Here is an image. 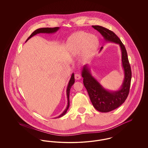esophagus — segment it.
<instances>
[{
	"label": "esophagus",
	"mask_w": 148,
	"mask_h": 148,
	"mask_svg": "<svg viewBox=\"0 0 148 148\" xmlns=\"http://www.w3.org/2000/svg\"><path fill=\"white\" fill-rule=\"evenodd\" d=\"M75 79L76 80H79V79H81V75H80V74H79V73H76V74H75Z\"/></svg>",
	"instance_id": "esophagus-1"
}]
</instances>
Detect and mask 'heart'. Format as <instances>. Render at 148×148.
<instances>
[{
	"label": "heart",
	"mask_w": 148,
	"mask_h": 148,
	"mask_svg": "<svg viewBox=\"0 0 148 148\" xmlns=\"http://www.w3.org/2000/svg\"><path fill=\"white\" fill-rule=\"evenodd\" d=\"M98 43L95 35L80 32L71 36L68 41V46L72 54L77 55L83 52V57L88 59L95 51Z\"/></svg>",
	"instance_id": "1"
}]
</instances>
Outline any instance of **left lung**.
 <instances>
[{
	"label": "left lung",
	"mask_w": 148,
	"mask_h": 148,
	"mask_svg": "<svg viewBox=\"0 0 148 148\" xmlns=\"http://www.w3.org/2000/svg\"><path fill=\"white\" fill-rule=\"evenodd\" d=\"M92 27L103 36L106 42H114L119 45L121 51V64L124 77L120 88L117 90H110L104 88L90 73L89 65L82 69L83 83L87 90L92 104L100 112L107 113L116 109L124 103L129 94L132 79V71L125 46L118 36L112 31L99 25ZM102 47L99 52L101 51Z\"/></svg>",
	"instance_id": "8db88e82"
}]
</instances>
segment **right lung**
I'll return each mask as SVG.
<instances>
[{
    "instance_id": "right-lung-1",
    "label": "right lung",
    "mask_w": 148,
    "mask_h": 148,
    "mask_svg": "<svg viewBox=\"0 0 148 148\" xmlns=\"http://www.w3.org/2000/svg\"><path fill=\"white\" fill-rule=\"evenodd\" d=\"M60 29L59 27H56V28H43L38 29L35 30L31 35H30V36L27 39V40H26V42H27L30 38H31L32 37H33V36L36 35L37 34H39V33H46V34H53V33H55L56 32ZM75 82V79H74V74L72 73L71 75V79L69 81L68 84L67 86V88H66V96H67V100H68V105L66 108V109L64 110L63 112L59 116H58V117H56L55 118H60L64 116L68 110L69 107V94H70V90H71V86L74 84Z\"/></svg>"
}]
</instances>
